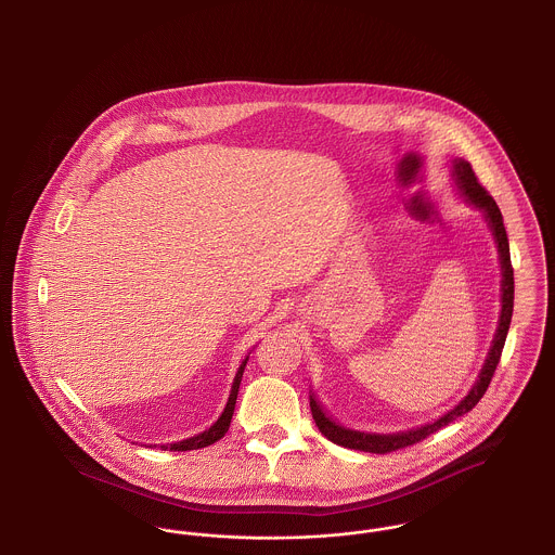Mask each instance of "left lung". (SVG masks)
Listing matches in <instances>:
<instances>
[{
  "label": "left lung",
  "mask_w": 555,
  "mask_h": 555,
  "mask_svg": "<svg viewBox=\"0 0 555 555\" xmlns=\"http://www.w3.org/2000/svg\"><path fill=\"white\" fill-rule=\"evenodd\" d=\"M451 172H453L455 185L460 189V193L466 197V202L485 214V220H487V224L493 233V238L498 243L500 262H502V317H500V326H498L495 339H493V345L489 349L485 366L480 369V374H478L473 389L468 391V396L464 397L453 410H449L448 414H443L435 423L424 424L421 428H412V430L396 433V435H370V433L351 430V428H345V426L333 423L322 412L317 397L310 393V410H312V418L320 428V433L328 441H333L341 448L358 449V451H369V453H389V451L408 448V446H414V443L423 441L428 435L437 433L441 426H448L455 418L470 412L476 403L480 401V397L485 396V391H487V387H489V383L495 374V369L500 364L503 345H505V337H507V328H509V322H512V310H514V268H512V260H509V243H507L505 227H503L502 211L498 208L495 199L487 193V189L478 183L475 170L466 159H453V170Z\"/></svg>",
  "instance_id": "left-lung-1"
}]
</instances>
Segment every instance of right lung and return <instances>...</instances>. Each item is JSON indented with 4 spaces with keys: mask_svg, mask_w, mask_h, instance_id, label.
Instances as JSON below:
<instances>
[{
    "mask_svg": "<svg viewBox=\"0 0 555 555\" xmlns=\"http://www.w3.org/2000/svg\"><path fill=\"white\" fill-rule=\"evenodd\" d=\"M249 356H245V360L241 362L237 374H235V380H233V387H231V393H229V401L222 410V414L218 416V421L211 424L210 428H206L204 433L195 435V437H189L185 441H179V443H170V446H159V448L170 449V451H189V449L208 448L211 443H216L218 439H222L231 426V418H233V412H235V403H237L238 385H241V376H243V370L247 364Z\"/></svg>",
    "mask_w": 555,
    "mask_h": 555,
    "instance_id": "right-lung-1",
    "label": "right lung"
}]
</instances>
